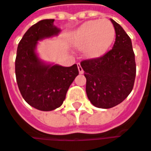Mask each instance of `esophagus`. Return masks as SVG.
<instances>
[{
  "label": "esophagus",
  "instance_id": "1",
  "mask_svg": "<svg viewBox=\"0 0 151 151\" xmlns=\"http://www.w3.org/2000/svg\"><path fill=\"white\" fill-rule=\"evenodd\" d=\"M78 73H79L80 74H83V73H84V70H83V68L80 66L79 63L78 64Z\"/></svg>",
  "mask_w": 151,
  "mask_h": 151
}]
</instances>
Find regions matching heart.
I'll list each match as a JSON object with an SVG mask.
<instances>
[{"label": "heart", "instance_id": "heart-1", "mask_svg": "<svg viewBox=\"0 0 151 151\" xmlns=\"http://www.w3.org/2000/svg\"><path fill=\"white\" fill-rule=\"evenodd\" d=\"M115 37V30L108 19H95L82 24L71 36L72 44L83 48L88 59H97L107 53Z\"/></svg>", "mask_w": 151, "mask_h": 151}]
</instances>
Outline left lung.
<instances>
[{
    "label": "left lung",
    "instance_id": "obj_1",
    "mask_svg": "<svg viewBox=\"0 0 151 151\" xmlns=\"http://www.w3.org/2000/svg\"><path fill=\"white\" fill-rule=\"evenodd\" d=\"M110 20L115 30L113 49L102 57L80 63L88 99L100 109H110L123 102L132 91L136 76L131 38L118 23Z\"/></svg>",
    "mask_w": 151,
    "mask_h": 151
}]
</instances>
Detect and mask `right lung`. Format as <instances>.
Returning a JSON list of instances; mask_svg holds the SVG:
<instances>
[{"mask_svg": "<svg viewBox=\"0 0 151 151\" xmlns=\"http://www.w3.org/2000/svg\"><path fill=\"white\" fill-rule=\"evenodd\" d=\"M54 21L42 19L30 27L18 45L15 60L16 80L23 98L41 111L60 107L70 85L78 75L76 64L62 67L46 62L37 52L38 42L57 37L60 32Z\"/></svg>", "mask_w": 151, "mask_h": 151, "instance_id": "1", "label": "right lung"}]
</instances>
